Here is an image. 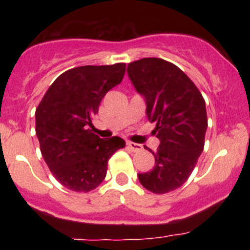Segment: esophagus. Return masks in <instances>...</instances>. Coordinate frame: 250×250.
Masks as SVG:
<instances>
[{
  "label": "esophagus",
  "instance_id": "esophagus-1",
  "mask_svg": "<svg viewBox=\"0 0 250 250\" xmlns=\"http://www.w3.org/2000/svg\"><path fill=\"white\" fill-rule=\"evenodd\" d=\"M127 146H128V148L130 149V150H133V151H137V150H140V149H141V145H139V143H134V142H127Z\"/></svg>",
  "mask_w": 250,
  "mask_h": 250
}]
</instances>
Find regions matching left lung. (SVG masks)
Here are the masks:
<instances>
[{"label": "left lung", "instance_id": "8db88e82", "mask_svg": "<svg viewBox=\"0 0 250 250\" xmlns=\"http://www.w3.org/2000/svg\"><path fill=\"white\" fill-rule=\"evenodd\" d=\"M128 77L145 99L146 115L156 122L160 140L155 166L139 174L140 182L155 194L175 190L194 170L205 146L207 111L202 95L189 77L173 63L156 57L131 62Z\"/></svg>", "mask_w": 250, "mask_h": 250}]
</instances>
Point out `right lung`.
<instances>
[{
  "label": "right lung",
  "instance_id": "obj_1",
  "mask_svg": "<svg viewBox=\"0 0 250 250\" xmlns=\"http://www.w3.org/2000/svg\"><path fill=\"white\" fill-rule=\"evenodd\" d=\"M125 63L83 65L60 75L36 109V136L55 179L73 191L95 189L107 175L109 159L125 146L119 136L101 139L91 131L105 94L120 84Z\"/></svg>",
  "mask_w": 250,
  "mask_h": 250
}]
</instances>
